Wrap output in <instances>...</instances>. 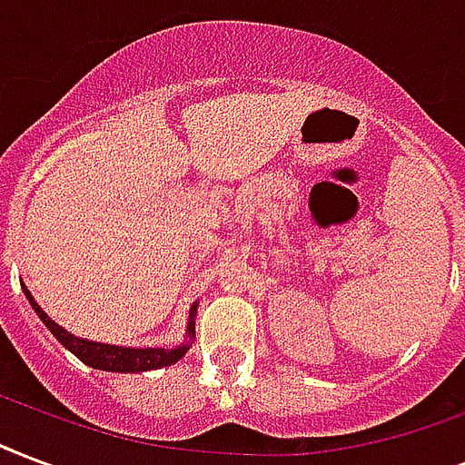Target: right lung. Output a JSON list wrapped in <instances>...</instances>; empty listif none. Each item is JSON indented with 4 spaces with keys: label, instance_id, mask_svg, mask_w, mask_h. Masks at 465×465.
<instances>
[{
    "label": "right lung",
    "instance_id": "1",
    "mask_svg": "<svg viewBox=\"0 0 465 465\" xmlns=\"http://www.w3.org/2000/svg\"><path fill=\"white\" fill-rule=\"evenodd\" d=\"M24 295L28 297V302L35 310V314L41 317L48 331L65 346L70 353H75L77 359L83 361L84 366L97 368V371H112V373H143V371H155V368L170 366L185 356L190 351V341L180 343L175 349H126V346H112V343H99V341H87L80 336H73L63 327H58L48 314H45L34 295L28 292L24 285ZM194 312H197V302L190 310V322H187V336H194Z\"/></svg>",
    "mask_w": 465,
    "mask_h": 465
}]
</instances>
